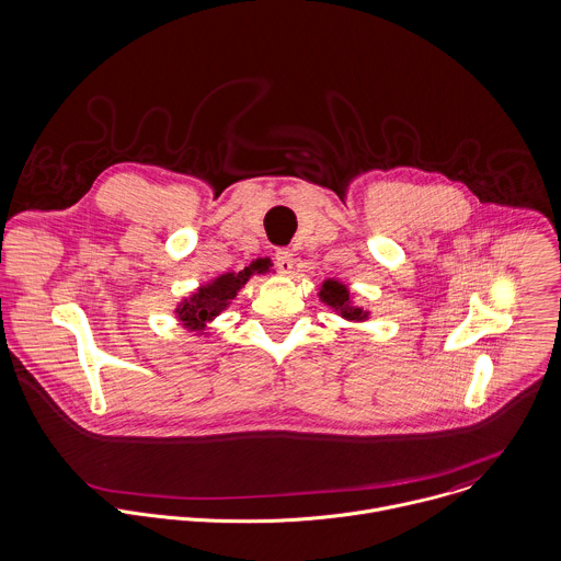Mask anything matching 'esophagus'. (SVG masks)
I'll return each mask as SVG.
<instances>
[{
    "mask_svg": "<svg viewBox=\"0 0 561 561\" xmlns=\"http://www.w3.org/2000/svg\"><path fill=\"white\" fill-rule=\"evenodd\" d=\"M275 266H277L282 273H290L293 266H295L293 251H290V249H277V251H275Z\"/></svg>",
    "mask_w": 561,
    "mask_h": 561,
    "instance_id": "esophagus-1",
    "label": "esophagus"
}]
</instances>
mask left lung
<instances>
[{"label": "left lung", "mask_w": 561, "mask_h": 561, "mask_svg": "<svg viewBox=\"0 0 561 561\" xmlns=\"http://www.w3.org/2000/svg\"><path fill=\"white\" fill-rule=\"evenodd\" d=\"M319 297L323 299V304L332 306L336 312H340V317H344V319H348V321H364V319H368V312H364L362 308L351 306L348 290H346V286L340 284V282H334V279L323 282V288H321Z\"/></svg>", "instance_id": "obj_1"}]
</instances>
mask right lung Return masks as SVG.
I'll return each mask as SVG.
<instances>
[{
  "mask_svg": "<svg viewBox=\"0 0 561 561\" xmlns=\"http://www.w3.org/2000/svg\"><path fill=\"white\" fill-rule=\"evenodd\" d=\"M266 271H268L266 260H255L240 273H225L213 284L202 286L195 295L184 299L180 304V308L175 310L178 319L191 332H204L206 323L224 312L225 308L229 306V301L236 297V293L247 284V279L253 273H266Z\"/></svg>",
  "mask_w": 561,
  "mask_h": 561,
  "instance_id": "right-lung-1",
  "label": "right lung"
}]
</instances>
